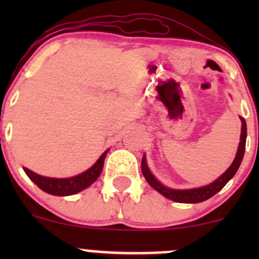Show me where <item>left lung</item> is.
I'll use <instances>...</instances> for the list:
<instances>
[{
  "label": "left lung",
  "mask_w": 259,
  "mask_h": 259,
  "mask_svg": "<svg viewBox=\"0 0 259 259\" xmlns=\"http://www.w3.org/2000/svg\"><path fill=\"white\" fill-rule=\"evenodd\" d=\"M241 119L242 126H241V136H240V144L239 148H237V153L235 156L234 162L231 163L230 167L228 168V170L224 174L221 175L215 181H213L212 184L207 186L197 187V189H190V190H174L169 189V187L164 186L163 184H160L156 178L153 177L152 173L150 171V169L147 167L146 157H142L141 160V170L144 174L145 179L151 186L153 187L156 191H158L160 195H163L164 197L169 198V200L174 202H179V203H198V202H203L210 198L212 196H214L217 192H219L221 190L227 185V183L231 178L236 174L237 169H239L240 164H241L243 154H245V146H246V136H247V127H246V121L243 118L240 117Z\"/></svg>",
  "instance_id": "8db88e82"
}]
</instances>
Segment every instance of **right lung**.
Instances as JSON below:
<instances>
[{
    "label": "right lung",
    "mask_w": 259,
    "mask_h": 259,
    "mask_svg": "<svg viewBox=\"0 0 259 259\" xmlns=\"http://www.w3.org/2000/svg\"><path fill=\"white\" fill-rule=\"evenodd\" d=\"M107 152H108V150L102 153V156L97 159V162L91 168H89L84 173L76 175V177L57 179V178L41 177V175L34 173L28 168H24V171L30 178V180L34 181L42 191L47 192V194L55 196H70L82 191L97 180V178L102 173Z\"/></svg>",
    "instance_id": "1"
}]
</instances>
